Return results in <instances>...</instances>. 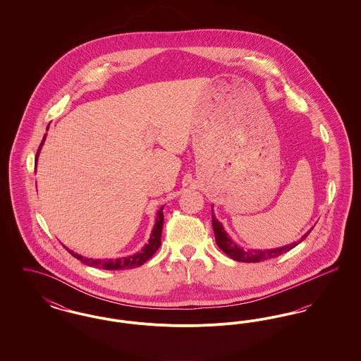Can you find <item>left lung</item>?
<instances>
[{"instance_id": "left-lung-1", "label": "left lung", "mask_w": 361, "mask_h": 361, "mask_svg": "<svg viewBox=\"0 0 361 361\" xmlns=\"http://www.w3.org/2000/svg\"><path fill=\"white\" fill-rule=\"evenodd\" d=\"M212 228L215 233V240L216 245L221 247V250H224V253L230 258H233L234 261H240V262H259V261H265L269 258L279 257L287 252H290L296 245H299L303 240H306V237L309 235V233H306L302 238L290 245L286 246H280L276 249H243L238 246L234 240L228 237V234L224 231V226L216 219V216L214 215V208H212Z\"/></svg>"}]
</instances>
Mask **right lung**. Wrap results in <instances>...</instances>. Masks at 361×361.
Segmentation results:
<instances>
[{"instance_id":"right-lung-1","label":"right lung","mask_w":361,"mask_h":361,"mask_svg":"<svg viewBox=\"0 0 361 361\" xmlns=\"http://www.w3.org/2000/svg\"><path fill=\"white\" fill-rule=\"evenodd\" d=\"M49 130V127H47ZM44 139H46V134L43 137V140L39 146V150L36 153V161H37V155L40 153V149L44 143ZM164 206L161 207L157 212V218H155L154 227H153V231H152V235L149 238V242L137 252L135 255L133 256H127V257L121 258H87L82 257L77 253H74L73 250L68 249L66 246V250L69 252L70 255L73 257L80 259L82 264H85L87 267H94V268H100V269H106V271H121V269H133V268H137L140 265H143L149 258L152 257L154 255L155 252L158 250V247L161 246V234H162V226H164Z\"/></svg>"}]
</instances>
